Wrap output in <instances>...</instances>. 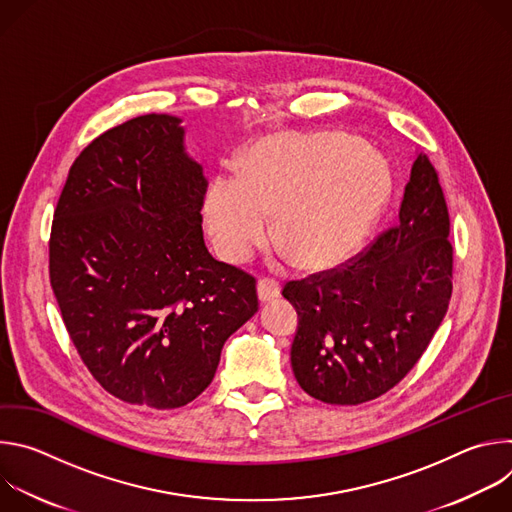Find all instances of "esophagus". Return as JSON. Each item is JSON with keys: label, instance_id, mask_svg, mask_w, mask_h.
<instances>
[{"label": "esophagus", "instance_id": "34e87169", "mask_svg": "<svg viewBox=\"0 0 512 512\" xmlns=\"http://www.w3.org/2000/svg\"><path fill=\"white\" fill-rule=\"evenodd\" d=\"M279 291H281V287L275 279L265 277V279H259V283H257V296H259L261 304L275 300L279 296Z\"/></svg>", "mask_w": 512, "mask_h": 512}]
</instances>
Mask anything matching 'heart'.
<instances>
[{"mask_svg": "<svg viewBox=\"0 0 512 512\" xmlns=\"http://www.w3.org/2000/svg\"><path fill=\"white\" fill-rule=\"evenodd\" d=\"M393 178L381 154L340 131L275 135L247 156L239 178L216 176L204 196L214 249L243 263L273 235L302 269L342 263L385 208Z\"/></svg>", "mask_w": 512, "mask_h": 512, "instance_id": "b5f03b06", "label": "heart"}]
</instances>
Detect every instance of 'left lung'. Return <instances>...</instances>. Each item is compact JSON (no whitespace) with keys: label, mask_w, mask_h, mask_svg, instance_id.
I'll list each match as a JSON object with an SVG mask.
<instances>
[{"label":"left lung","mask_w":512,"mask_h":512,"mask_svg":"<svg viewBox=\"0 0 512 512\" xmlns=\"http://www.w3.org/2000/svg\"><path fill=\"white\" fill-rule=\"evenodd\" d=\"M448 235L440 178L417 154L393 229L340 269L283 287L300 318L291 369L310 397L358 405L415 367L452 298Z\"/></svg>","instance_id":"1"}]
</instances>
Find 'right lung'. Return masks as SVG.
<instances>
[{"label": "right lung", "mask_w": 512, "mask_h": 512, "mask_svg": "<svg viewBox=\"0 0 512 512\" xmlns=\"http://www.w3.org/2000/svg\"><path fill=\"white\" fill-rule=\"evenodd\" d=\"M182 119L141 115L91 141L54 210L50 283L99 385L154 409L194 401L259 308L255 277L202 237L206 178Z\"/></svg>", "instance_id": "right-lung-1"}]
</instances>
